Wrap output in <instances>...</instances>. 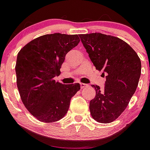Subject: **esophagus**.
Returning <instances> with one entry per match:
<instances>
[{"label": "esophagus", "mask_w": 150, "mask_h": 150, "mask_svg": "<svg viewBox=\"0 0 150 150\" xmlns=\"http://www.w3.org/2000/svg\"><path fill=\"white\" fill-rule=\"evenodd\" d=\"M88 86V85H87V84H85V83H81V89L86 88H87Z\"/></svg>", "instance_id": "obj_1"}]
</instances>
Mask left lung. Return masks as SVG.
I'll return each instance as SVG.
<instances>
[{
  "mask_svg": "<svg viewBox=\"0 0 150 150\" xmlns=\"http://www.w3.org/2000/svg\"><path fill=\"white\" fill-rule=\"evenodd\" d=\"M79 37L96 69L106 75L103 88L92 85L96 96L89 104L91 115L97 122L109 123L122 114L135 93L141 60L128 43L117 37L99 33Z\"/></svg>",
  "mask_w": 150,
  "mask_h": 150,
  "instance_id": "left-lung-1",
  "label": "left lung"
}]
</instances>
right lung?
I'll use <instances>...</instances> for the list:
<instances>
[{
	"instance_id": "add662e5",
	"label": "right lung",
	"mask_w": 150,
	"mask_h": 150,
	"mask_svg": "<svg viewBox=\"0 0 150 150\" xmlns=\"http://www.w3.org/2000/svg\"><path fill=\"white\" fill-rule=\"evenodd\" d=\"M78 35L54 33L40 36L18 53L15 67L16 84L25 107L38 120L52 122L64 117L79 83L64 85L54 77L66 54L78 46Z\"/></svg>"
}]
</instances>
